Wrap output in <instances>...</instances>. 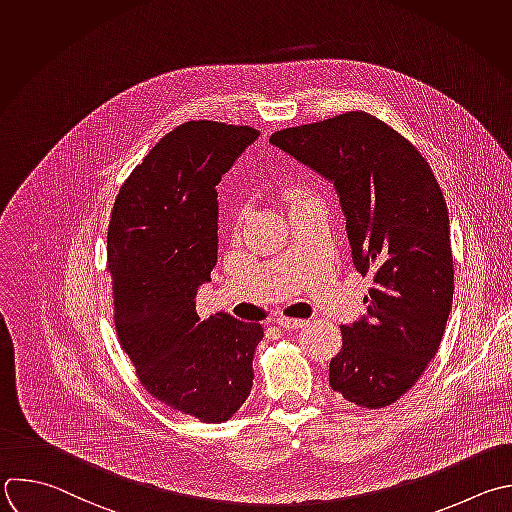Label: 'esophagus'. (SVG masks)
Listing matches in <instances>:
<instances>
[{"instance_id":"esophagus-1","label":"esophagus","mask_w":512,"mask_h":512,"mask_svg":"<svg viewBox=\"0 0 512 512\" xmlns=\"http://www.w3.org/2000/svg\"><path fill=\"white\" fill-rule=\"evenodd\" d=\"M273 323L285 327V329H297V327H303L307 321L305 319H293V317H285V315H279L273 319Z\"/></svg>"}]
</instances>
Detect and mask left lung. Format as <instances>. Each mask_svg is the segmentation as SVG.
Masks as SVG:
<instances>
[{
	"label": "left lung",
	"mask_w": 512,
	"mask_h": 512,
	"mask_svg": "<svg viewBox=\"0 0 512 512\" xmlns=\"http://www.w3.org/2000/svg\"><path fill=\"white\" fill-rule=\"evenodd\" d=\"M269 142L333 185L352 261L374 273L366 315L342 325L329 386L364 408L390 406L436 356L452 307L450 223L432 168L366 112L285 128Z\"/></svg>",
	"instance_id": "1"
}]
</instances>
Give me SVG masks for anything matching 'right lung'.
<instances>
[{"instance_id":"add662e5","label":"right lung","mask_w":512,"mask_h":512,"mask_svg":"<svg viewBox=\"0 0 512 512\" xmlns=\"http://www.w3.org/2000/svg\"><path fill=\"white\" fill-rule=\"evenodd\" d=\"M257 138L249 126L181 124L132 170L108 227L122 350L156 400L207 424L229 420L251 394L263 339L261 323L197 313L219 251L215 187Z\"/></svg>"}]
</instances>
